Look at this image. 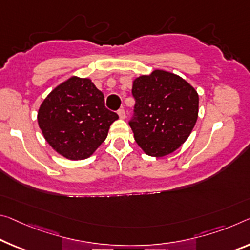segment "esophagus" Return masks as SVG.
I'll return each mask as SVG.
<instances>
[{
  "mask_svg": "<svg viewBox=\"0 0 250 250\" xmlns=\"http://www.w3.org/2000/svg\"><path fill=\"white\" fill-rule=\"evenodd\" d=\"M118 114L119 117H120V119H125V111L124 108H120L118 110Z\"/></svg>",
  "mask_w": 250,
  "mask_h": 250,
  "instance_id": "1",
  "label": "esophagus"
}]
</instances>
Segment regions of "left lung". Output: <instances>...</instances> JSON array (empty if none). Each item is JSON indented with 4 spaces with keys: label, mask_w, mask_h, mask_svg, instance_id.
I'll use <instances>...</instances> for the list:
<instances>
[{
    "label": "left lung",
    "mask_w": 250,
    "mask_h": 250,
    "mask_svg": "<svg viewBox=\"0 0 250 250\" xmlns=\"http://www.w3.org/2000/svg\"><path fill=\"white\" fill-rule=\"evenodd\" d=\"M136 100L129 125L134 140L152 157H164L187 140L198 118L199 97L184 79L156 70L133 81Z\"/></svg>",
    "instance_id": "1"
}]
</instances>
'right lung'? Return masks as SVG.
Listing matches in <instances>:
<instances>
[{"instance_id":"right-lung-1","label":"right lung","mask_w":250,"mask_h":250,"mask_svg":"<svg viewBox=\"0 0 250 250\" xmlns=\"http://www.w3.org/2000/svg\"><path fill=\"white\" fill-rule=\"evenodd\" d=\"M118 114L105 108L104 96L90 79L77 77L58 85L39 109L43 136L71 160L90 157L105 140Z\"/></svg>"}]
</instances>
